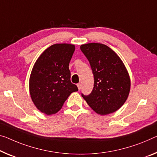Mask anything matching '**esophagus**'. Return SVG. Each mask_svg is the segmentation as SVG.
<instances>
[{"mask_svg":"<svg viewBox=\"0 0 157 157\" xmlns=\"http://www.w3.org/2000/svg\"><path fill=\"white\" fill-rule=\"evenodd\" d=\"M77 86H78V90H80L81 89V83H78V84H77Z\"/></svg>","mask_w":157,"mask_h":157,"instance_id":"obj_1","label":"esophagus"}]
</instances>
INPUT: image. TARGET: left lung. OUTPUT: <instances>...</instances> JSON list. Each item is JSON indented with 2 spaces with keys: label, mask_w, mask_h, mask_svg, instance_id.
Masks as SVG:
<instances>
[{
  "label": "left lung",
  "mask_w": 157,
  "mask_h": 157,
  "mask_svg": "<svg viewBox=\"0 0 157 157\" xmlns=\"http://www.w3.org/2000/svg\"><path fill=\"white\" fill-rule=\"evenodd\" d=\"M90 62L94 87L88 95L81 94L88 105L100 115L116 112L126 102L131 88L129 74L122 60L106 45L91 43L81 45Z\"/></svg>",
  "instance_id": "8db88e82"
}]
</instances>
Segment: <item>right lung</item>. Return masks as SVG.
<instances>
[{
    "label": "right lung",
    "mask_w": 157,
    "mask_h": 157,
    "mask_svg": "<svg viewBox=\"0 0 157 157\" xmlns=\"http://www.w3.org/2000/svg\"><path fill=\"white\" fill-rule=\"evenodd\" d=\"M74 50V45L54 44L33 65L29 78L30 95L37 109L45 114L59 112L71 93L78 90L71 82L69 69Z\"/></svg>",
    "instance_id": "right-lung-1"
}]
</instances>
